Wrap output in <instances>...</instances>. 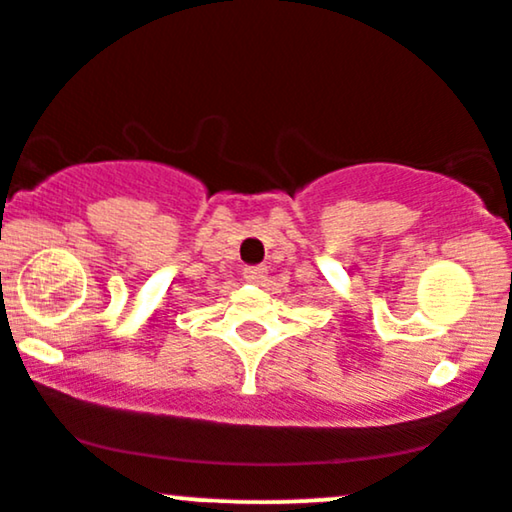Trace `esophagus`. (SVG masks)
<instances>
[{
    "label": "esophagus",
    "instance_id": "34e87169",
    "mask_svg": "<svg viewBox=\"0 0 512 512\" xmlns=\"http://www.w3.org/2000/svg\"><path fill=\"white\" fill-rule=\"evenodd\" d=\"M267 272L269 269L264 267V264H255V267H245L243 269V274H245V279H250V281H262V279H267Z\"/></svg>",
    "mask_w": 512,
    "mask_h": 512
}]
</instances>
